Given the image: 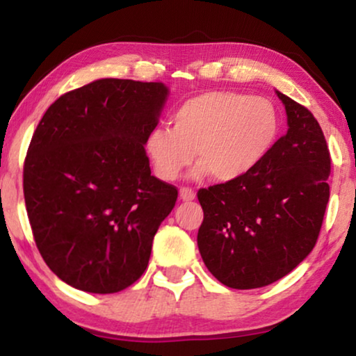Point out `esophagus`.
Segmentation results:
<instances>
[{"instance_id": "esophagus-1", "label": "esophagus", "mask_w": 356, "mask_h": 356, "mask_svg": "<svg viewBox=\"0 0 356 356\" xmlns=\"http://www.w3.org/2000/svg\"><path fill=\"white\" fill-rule=\"evenodd\" d=\"M179 197H181L183 201H193V199L196 197V191L191 188H181L179 189Z\"/></svg>"}]
</instances>
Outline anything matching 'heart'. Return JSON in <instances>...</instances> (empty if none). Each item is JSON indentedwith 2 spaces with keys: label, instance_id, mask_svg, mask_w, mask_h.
<instances>
[{
  "label": "heart",
  "instance_id": "heart-1",
  "mask_svg": "<svg viewBox=\"0 0 356 356\" xmlns=\"http://www.w3.org/2000/svg\"><path fill=\"white\" fill-rule=\"evenodd\" d=\"M172 124L157 126L147 138V152L163 179H177L197 154V175L233 181L252 172L270 152L279 118L262 97L238 92H204L184 100L172 115Z\"/></svg>",
  "mask_w": 356,
  "mask_h": 356
}]
</instances>
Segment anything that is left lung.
<instances>
[{"instance_id": "obj_1", "label": "left lung", "mask_w": 356, "mask_h": 356, "mask_svg": "<svg viewBox=\"0 0 356 356\" xmlns=\"http://www.w3.org/2000/svg\"><path fill=\"white\" fill-rule=\"evenodd\" d=\"M289 131L245 177L197 191V246L211 274L230 289H259L313 251L329 201L330 152L313 113L280 92Z\"/></svg>"}]
</instances>
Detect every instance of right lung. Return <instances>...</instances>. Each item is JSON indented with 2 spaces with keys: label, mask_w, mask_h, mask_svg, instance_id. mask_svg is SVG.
Wrapping results in <instances>:
<instances>
[{
  "label": "right lung",
  "mask_w": 356,
  "mask_h": 356,
  "mask_svg": "<svg viewBox=\"0 0 356 356\" xmlns=\"http://www.w3.org/2000/svg\"><path fill=\"white\" fill-rule=\"evenodd\" d=\"M162 82L99 79L45 111L24 162L33 240L67 285L116 293L147 269L178 189L150 175L144 144L167 99Z\"/></svg>",
  "instance_id": "add662e5"
}]
</instances>
